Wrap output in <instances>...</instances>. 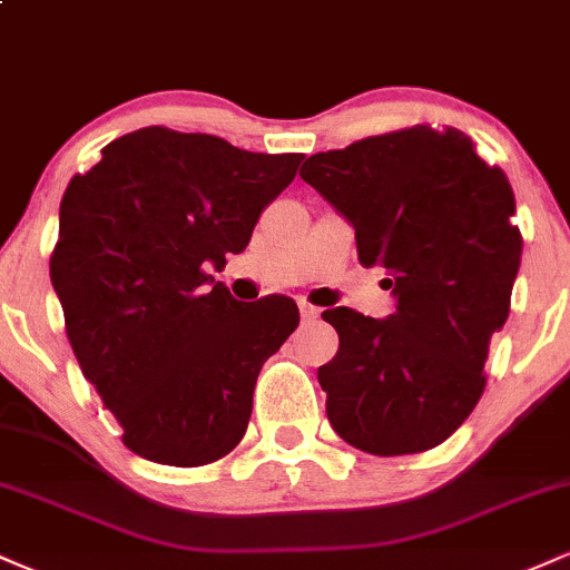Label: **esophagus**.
<instances>
[{"label":"esophagus","instance_id":"34e87169","mask_svg":"<svg viewBox=\"0 0 570 570\" xmlns=\"http://www.w3.org/2000/svg\"><path fill=\"white\" fill-rule=\"evenodd\" d=\"M318 313H322V311H318L316 305H311V303H305V299H299V316H303V322H305V324L316 322Z\"/></svg>","mask_w":570,"mask_h":570}]
</instances>
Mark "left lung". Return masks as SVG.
<instances>
[{"label": "left lung", "mask_w": 570, "mask_h": 570, "mask_svg": "<svg viewBox=\"0 0 570 570\" xmlns=\"http://www.w3.org/2000/svg\"><path fill=\"white\" fill-rule=\"evenodd\" d=\"M299 176L356 230L358 263L385 267L396 311L332 307L337 356L318 367L326 417L353 448H436L485 391L490 337L512 305L522 235L514 193L463 130L412 126L311 155Z\"/></svg>", "instance_id": "obj_1"}]
</instances>
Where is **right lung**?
<instances>
[{
    "label": "right lung",
    "instance_id": "right-lung-1",
    "mask_svg": "<svg viewBox=\"0 0 570 570\" xmlns=\"http://www.w3.org/2000/svg\"><path fill=\"white\" fill-rule=\"evenodd\" d=\"M303 158L149 126L71 176L50 281L82 375L136 455L203 466L244 440L259 370L299 311L281 294L238 303L208 267L244 252Z\"/></svg>",
    "mask_w": 570,
    "mask_h": 570
}]
</instances>
